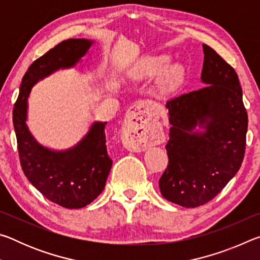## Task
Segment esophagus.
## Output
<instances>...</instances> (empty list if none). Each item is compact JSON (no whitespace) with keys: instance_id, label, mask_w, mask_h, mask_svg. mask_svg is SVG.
<instances>
[{"instance_id":"esophagus-1","label":"esophagus","mask_w":260,"mask_h":260,"mask_svg":"<svg viewBox=\"0 0 260 260\" xmlns=\"http://www.w3.org/2000/svg\"><path fill=\"white\" fill-rule=\"evenodd\" d=\"M134 120L135 121H131V125L127 129V146L132 150L141 151L146 149L152 132L146 114L136 113Z\"/></svg>"}]
</instances>
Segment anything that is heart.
<instances>
[{"mask_svg":"<svg viewBox=\"0 0 260 260\" xmlns=\"http://www.w3.org/2000/svg\"><path fill=\"white\" fill-rule=\"evenodd\" d=\"M167 61V57L159 56V57H151V58L146 59L142 63V65L139 68V72H158L161 68L164 67ZM166 85H172L174 81L173 74H169L165 78Z\"/></svg>","mask_w":260,"mask_h":260,"instance_id":"b5f03b06","label":"heart"}]
</instances>
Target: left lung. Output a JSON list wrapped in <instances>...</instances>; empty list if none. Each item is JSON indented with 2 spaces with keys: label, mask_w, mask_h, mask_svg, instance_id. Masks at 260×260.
<instances>
[{
  "label": "left lung",
  "mask_w": 260,
  "mask_h": 260,
  "mask_svg": "<svg viewBox=\"0 0 260 260\" xmlns=\"http://www.w3.org/2000/svg\"><path fill=\"white\" fill-rule=\"evenodd\" d=\"M203 52L201 80L206 86L166 103L172 126L159 189L183 208L217 196L240 170L245 151L248 114L239 77L212 48L203 45Z\"/></svg>",
  "instance_id": "8db88e82"
}]
</instances>
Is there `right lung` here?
Segmentation results:
<instances>
[{"instance_id": "add662e5", "label": "right lung", "mask_w": 260, "mask_h": 260, "mask_svg": "<svg viewBox=\"0 0 260 260\" xmlns=\"http://www.w3.org/2000/svg\"><path fill=\"white\" fill-rule=\"evenodd\" d=\"M94 41L69 39L33 61L21 80L12 120L20 165L26 178L43 196L67 209H81L103 191L112 166L105 144L107 122L95 121L79 142L54 150L38 142L27 120L28 98L33 86L60 69L76 67Z\"/></svg>"}]
</instances>
